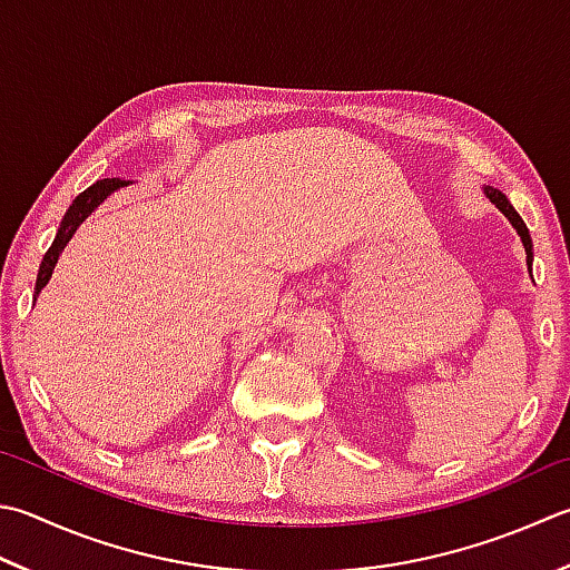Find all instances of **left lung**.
Here are the masks:
<instances>
[{
  "mask_svg": "<svg viewBox=\"0 0 570 570\" xmlns=\"http://www.w3.org/2000/svg\"><path fill=\"white\" fill-rule=\"evenodd\" d=\"M484 195L492 199V203L504 212V217L511 222V227H514L517 232H519V237H521V242H523V249H527V264H529V272H531V262H533V252H531V234H529V229H527V225H523V219L519 217V212L511 207V203L507 199V195L504 193H499V189H494V187H484Z\"/></svg>",
  "mask_w": 570,
  "mask_h": 570,
  "instance_id": "left-lung-1",
  "label": "left lung"
}]
</instances>
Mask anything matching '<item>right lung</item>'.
<instances>
[{"label":"right lung","mask_w":570,"mask_h":570,"mask_svg":"<svg viewBox=\"0 0 570 570\" xmlns=\"http://www.w3.org/2000/svg\"><path fill=\"white\" fill-rule=\"evenodd\" d=\"M128 185H130V183H128V180H120V177H106V180L94 183L91 187L83 189V193L73 199L71 207L66 209V215H63V219H61L59 232H56V237H53V242H51L49 252L43 254L41 266H39V276H37V288H33V298H37L41 288L49 284V278H51V274H53V266H56V262H59V254L63 252L66 244L71 242V237H73V232L78 229V225H83V219H86L88 215H91V212H94L100 203H104V199H106L110 193H116V189L128 187Z\"/></svg>","instance_id":"obj_1"}]
</instances>
